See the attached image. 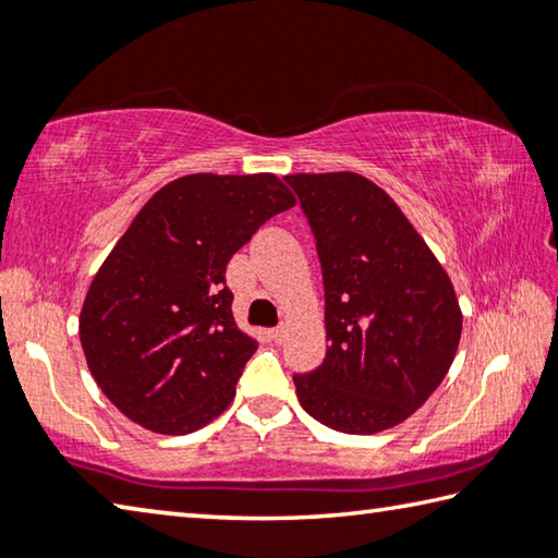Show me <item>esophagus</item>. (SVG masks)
Segmentation results:
<instances>
[{"instance_id": "esophagus-1", "label": "esophagus", "mask_w": 558, "mask_h": 558, "mask_svg": "<svg viewBox=\"0 0 558 558\" xmlns=\"http://www.w3.org/2000/svg\"><path fill=\"white\" fill-rule=\"evenodd\" d=\"M270 337L276 339V344H282V342H286V337H288V327H286V325L276 327V329H272V332H270Z\"/></svg>"}]
</instances>
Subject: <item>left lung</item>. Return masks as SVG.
<instances>
[{"label": "left lung", "mask_w": 558, "mask_h": 558, "mask_svg": "<svg viewBox=\"0 0 558 558\" xmlns=\"http://www.w3.org/2000/svg\"><path fill=\"white\" fill-rule=\"evenodd\" d=\"M325 282L329 349L292 374L327 428L372 436L409 418L456 356L462 315L440 263L391 196L352 172L288 174Z\"/></svg>", "instance_id": "8db88e82"}]
</instances>
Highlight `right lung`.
I'll return each mask as SVG.
<instances>
[{"label":"right lung","mask_w":558,"mask_h":558,"mask_svg":"<svg viewBox=\"0 0 558 558\" xmlns=\"http://www.w3.org/2000/svg\"><path fill=\"white\" fill-rule=\"evenodd\" d=\"M290 206L276 174H189L135 216L81 310L88 369L130 421L184 436L233 401L258 342L233 323L226 266Z\"/></svg>","instance_id":"add662e5"}]
</instances>
